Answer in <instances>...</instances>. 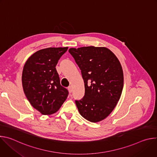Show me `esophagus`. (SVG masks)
I'll return each instance as SVG.
<instances>
[{
    "label": "esophagus",
    "mask_w": 157,
    "mask_h": 157,
    "mask_svg": "<svg viewBox=\"0 0 157 157\" xmlns=\"http://www.w3.org/2000/svg\"><path fill=\"white\" fill-rule=\"evenodd\" d=\"M68 91H69V92L71 93H72V91H73V89H72V87L70 86H69L68 87Z\"/></svg>",
    "instance_id": "esophagus-1"
}]
</instances>
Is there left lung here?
Returning a JSON list of instances; mask_svg holds the SVG:
<instances>
[{"instance_id":"8db88e82","label":"left lung","mask_w":157,"mask_h":157,"mask_svg":"<svg viewBox=\"0 0 157 157\" xmlns=\"http://www.w3.org/2000/svg\"><path fill=\"white\" fill-rule=\"evenodd\" d=\"M70 53L81 70L85 94L76 101L79 114L91 122L105 119L119 101L124 86L122 66L105 47L71 48Z\"/></svg>"}]
</instances>
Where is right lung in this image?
Instances as JSON below:
<instances>
[{"mask_svg":"<svg viewBox=\"0 0 157 157\" xmlns=\"http://www.w3.org/2000/svg\"><path fill=\"white\" fill-rule=\"evenodd\" d=\"M68 47L47 48L31 55L25 63L21 82L30 104L43 115L55 113L61 107L68 91L61 86L55 68Z\"/></svg>","mask_w":157,"mask_h":157,"instance_id":"right-lung-1","label":"right lung"}]
</instances>
